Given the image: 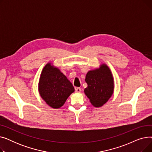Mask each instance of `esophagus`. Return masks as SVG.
Wrapping results in <instances>:
<instances>
[{"mask_svg": "<svg viewBox=\"0 0 152 152\" xmlns=\"http://www.w3.org/2000/svg\"><path fill=\"white\" fill-rule=\"evenodd\" d=\"M75 92L77 93H80L81 92V89L80 87H75Z\"/></svg>", "mask_w": 152, "mask_h": 152, "instance_id": "esophagus-1", "label": "esophagus"}]
</instances>
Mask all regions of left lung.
I'll return each instance as SVG.
<instances>
[{
	"label": "left lung",
	"instance_id": "1",
	"mask_svg": "<svg viewBox=\"0 0 152 152\" xmlns=\"http://www.w3.org/2000/svg\"><path fill=\"white\" fill-rule=\"evenodd\" d=\"M85 81L87 87L85 88L84 93L94 107L102 106L113 94V79L106 65H102L99 69L89 71Z\"/></svg>",
	"mask_w": 152,
	"mask_h": 152
}]
</instances>
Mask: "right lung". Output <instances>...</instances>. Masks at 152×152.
<instances>
[{"label": "right lung", "mask_w": 152, "mask_h": 152, "mask_svg": "<svg viewBox=\"0 0 152 152\" xmlns=\"http://www.w3.org/2000/svg\"><path fill=\"white\" fill-rule=\"evenodd\" d=\"M41 97L50 107L58 108L75 92L73 84L58 68L48 63L44 68L39 83Z\"/></svg>", "instance_id": "obj_1"}]
</instances>
